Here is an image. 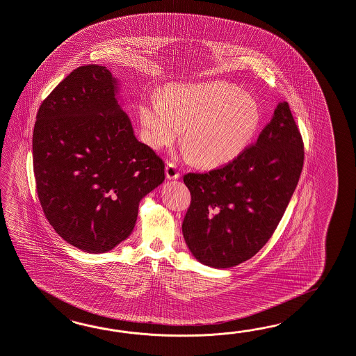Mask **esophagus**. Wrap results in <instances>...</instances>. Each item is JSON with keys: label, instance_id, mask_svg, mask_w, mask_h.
Returning <instances> with one entry per match:
<instances>
[{"label": "esophagus", "instance_id": "esophagus-1", "mask_svg": "<svg viewBox=\"0 0 356 356\" xmlns=\"http://www.w3.org/2000/svg\"><path fill=\"white\" fill-rule=\"evenodd\" d=\"M165 176L168 180H176L180 177V172L177 165H175L174 162H170L165 165Z\"/></svg>", "mask_w": 356, "mask_h": 356}]
</instances>
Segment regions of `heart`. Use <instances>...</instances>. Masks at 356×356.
Instances as JSON below:
<instances>
[{"label":"heart","instance_id":"obj_1","mask_svg":"<svg viewBox=\"0 0 356 356\" xmlns=\"http://www.w3.org/2000/svg\"><path fill=\"white\" fill-rule=\"evenodd\" d=\"M139 117L149 147H170L185 130L186 156L207 168L236 159L261 124L256 99L218 81L170 85L161 100L147 97L140 104Z\"/></svg>","mask_w":356,"mask_h":356}]
</instances>
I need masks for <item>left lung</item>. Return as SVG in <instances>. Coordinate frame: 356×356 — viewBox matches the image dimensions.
Masks as SVG:
<instances>
[{
    "instance_id": "obj_1",
    "label": "left lung",
    "mask_w": 356,
    "mask_h": 356,
    "mask_svg": "<svg viewBox=\"0 0 356 356\" xmlns=\"http://www.w3.org/2000/svg\"><path fill=\"white\" fill-rule=\"evenodd\" d=\"M304 141L286 102L227 165L184 175L191 206L182 234L197 260L217 269L250 260L274 234L304 165Z\"/></svg>"
}]
</instances>
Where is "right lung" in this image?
<instances>
[{
	"label": "right lung",
	"mask_w": 356,
	"mask_h": 356,
	"mask_svg": "<svg viewBox=\"0 0 356 356\" xmlns=\"http://www.w3.org/2000/svg\"><path fill=\"white\" fill-rule=\"evenodd\" d=\"M106 67L73 70L42 102L33 130L35 188L64 241L88 253L131 234L139 202L165 180V163L135 138Z\"/></svg>",
	"instance_id": "1"
}]
</instances>
